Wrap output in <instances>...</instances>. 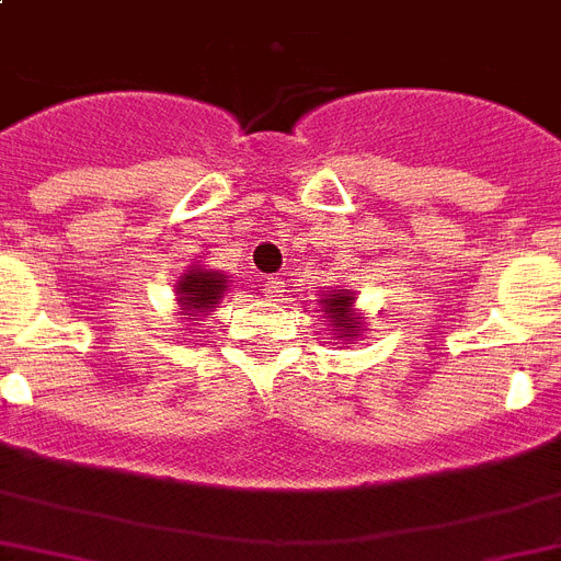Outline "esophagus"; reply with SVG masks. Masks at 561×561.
I'll return each instance as SVG.
<instances>
[{
    "mask_svg": "<svg viewBox=\"0 0 561 561\" xmlns=\"http://www.w3.org/2000/svg\"><path fill=\"white\" fill-rule=\"evenodd\" d=\"M263 291H266V298L270 300H280L284 298V280H280V277H266V280H263Z\"/></svg>",
    "mask_w": 561,
    "mask_h": 561,
    "instance_id": "34e87169",
    "label": "esophagus"
}]
</instances>
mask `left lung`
<instances>
[{
  "mask_svg": "<svg viewBox=\"0 0 561 561\" xmlns=\"http://www.w3.org/2000/svg\"><path fill=\"white\" fill-rule=\"evenodd\" d=\"M318 304H321L318 312H323V323H330L327 332H332L335 341L350 344V341L360 337V332H364V312L355 307L353 289H330V295H323Z\"/></svg>",
  "mask_w": 561,
  "mask_h": 561,
  "instance_id": "obj_1",
  "label": "left lung"
}]
</instances>
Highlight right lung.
<instances>
[{"label":"right lung","instance_id":"obj_1","mask_svg":"<svg viewBox=\"0 0 561 561\" xmlns=\"http://www.w3.org/2000/svg\"><path fill=\"white\" fill-rule=\"evenodd\" d=\"M174 289H178L180 314H188L186 321H201L208 312H215V304L224 300V291L229 289V277L217 270L192 266L180 275Z\"/></svg>","mask_w":561,"mask_h":561}]
</instances>
